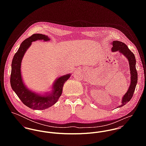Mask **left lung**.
I'll return each instance as SVG.
<instances>
[{
	"label": "left lung",
	"mask_w": 146,
	"mask_h": 146,
	"mask_svg": "<svg viewBox=\"0 0 146 146\" xmlns=\"http://www.w3.org/2000/svg\"><path fill=\"white\" fill-rule=\"evenodd\" d=\"M113 47L112 48V52L119 51L123 53L126 57L129 62L130 66V71L131 74V83L129 88L127 92L124 96L122 100V104L119 107H122L127 103L132 98L134 92L135 91V86L138 81V74L135 67L136 60L135 56L133 52L128 48L125 43L119 41H113L112 42Z\"/></svg>",
	"instance_id": "obj_1"
}]
</instances>
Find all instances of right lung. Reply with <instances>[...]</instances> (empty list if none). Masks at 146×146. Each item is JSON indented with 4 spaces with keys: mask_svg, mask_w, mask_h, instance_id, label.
<instances>
[{
    "mask_svg": "<svg viewBox=\"0 0 146 146\" xmlns=\"http://www.w3.org/2000/svg\"><path fill=\"white\" fill-rule=\"evenodd\" d=\"M37 40H43L46 42L49 40V38L45 35L35 34L21 43L12 60L10 82L12 89L23 104L33 110H42L51 107L57 102L62 94L64 83L68 79L70 75L63 76L57 79L53 86L52 93L48 96H40L31 92L26 88L21 77V61L31 42Z\"/></svg>",
    "mask_w": 146,
    "mask_h": 146,
    "instance_id": "right-lung-1",
    "label": "right lung"
}]
</instances>
